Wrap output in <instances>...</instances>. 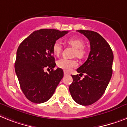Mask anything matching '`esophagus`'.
Instances as JSON below:
<instances>
[{
	"label": "esophagus",
	"mask_w": 127,
	"mask_h": 127,
	"mask_svg": "<svg viewBox=\"0 0 127 127\" xmlns=\"http://www.w3.org/2000/svg\"><path fill=\"white\" fill-rule=\"evenodd\" d=\"M64 75H68V72H66V71H64Z\"/></svg>",
	"instance_id": "1"
}]
</instances>
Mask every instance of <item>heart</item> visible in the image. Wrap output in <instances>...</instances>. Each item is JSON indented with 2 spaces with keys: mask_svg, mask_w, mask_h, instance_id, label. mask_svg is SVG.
Listing matches in <instances>:
<instances>
[{
  "mask_svg": "<svg viewBox=\"0 0 127 127\" xmlns=\"http://www.w3.org/2000/svg\"><path fill=\"white\" fill-rule=\"evenodd\" d=\"M66 42L75 48L74 52L75 56L78 57H83L85 54V50L83 46L85 42L79 37H70L66 40ZM62 50V46L60 42L56 41L53 45V52L56 55H59ZM57 64L59 68L63 69L65 71H70L72 68L77 66V62L75 59H61L57 61Z\"/></svg>",
  "mask_w": 127,
  "mask_h": 127,
  "instance_id": "b5f03b06",
  "label": "heart"
}]
</instances>
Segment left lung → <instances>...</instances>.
<instances>
[{"label":"left lung","instance_id":"obj_1","mask_svg":"<svg viewBox=\"0 0 127 127\" xmlns=\"http://www.w3.org/2000/svg\"><path fill=\"white\" fill-rule=\"evenodd\" d=\"M90 41V52L87 60L77 68L83 75H72L73 82L69 90L73 99L79 105L87 106L96 102L105 92L112 75L114 55L111 48L101 35L93 31L77 30Z\"/></svg>","mask_w":127,"mask_h":127}]
</instances>
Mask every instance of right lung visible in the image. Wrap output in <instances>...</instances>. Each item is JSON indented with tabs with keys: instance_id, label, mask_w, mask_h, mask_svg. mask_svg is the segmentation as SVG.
Wrapping results in <instances>:
<instances>
[{
	"instance_id": "1",
	"label": "right lung",
	"mask_w": 127,
	"mask_h": 127,
	"mask_svg": "<svg viewBox=\"0 0 127 127\" xmlns=\"http://www.w3.org/2000/svg\"><path fill=\"white\" fill-rule=\"evenodd\" d=\"M68 32L54 29L39 30L30 34L19 45L15 70L21 90L30 101H47L63 77L61 68L54 70L56 64L53 45ZM46 67L52 70L49 73L43 70Z\"/></svg>"
}]
</instances>
